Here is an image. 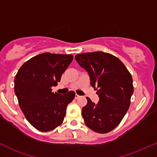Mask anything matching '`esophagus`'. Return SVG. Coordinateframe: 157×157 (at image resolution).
Wrapping results in <instances>:
<instances>
[{"label": "esophagus", "mask_w": 157, "mask_h": 157, "mask_svg": "<svg viewBox=\"0 0 157 157\" xmlns=\"http://www.w3.org/2000/svg\"><path fill=\"white\" fill-rule=\"evenodd\" d=\"M80 98V95H78V94H75V98H76V99H78V98Z\"/></svg>", "instance_id": "34e87169"}]
</instances>
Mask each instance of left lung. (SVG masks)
<instances>
[{
    "label": "left lung",
    "instance_id": "obj_1",
    "mask_svg": "<svg viewBox=\"0 0 157 157\" xmlns=\"http://www.w3.org/2000/svg\"><path fill=\"white\" fill-rule=\"evenodd\" d=\"M75 59L88 72L91 86L99 97L97 104L86 98L87 104L82 109L86 125L100 133L112 131L130 105L133 93L131 75L119 59L108 53H83L76 55Z\"/></svg>",
    "mask_w": 157,
    "mask_h": 157
}]
</instances>
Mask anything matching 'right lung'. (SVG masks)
Returning <instances> with one entry per match:
<instances>
[{
  "label": "right lung",
  "mask_w": 157,
  "mask_h": 157,
  "mask_svg": "<svg viewBox=\"0 0 157 157\" xmlns=\"http://www.w3.org/2000/svg\"><path fill=\"white\" fill-rule=\"evenodd\" d=\"M73 60L71 54L44 53L22 65L15 77V93L26 119L42 132L59 126L66 107L75 97L70 91L60 94L52 92L62 75Z\"/></svg>",
  "instance_id": "right-lung-1"
}]
</instances>
